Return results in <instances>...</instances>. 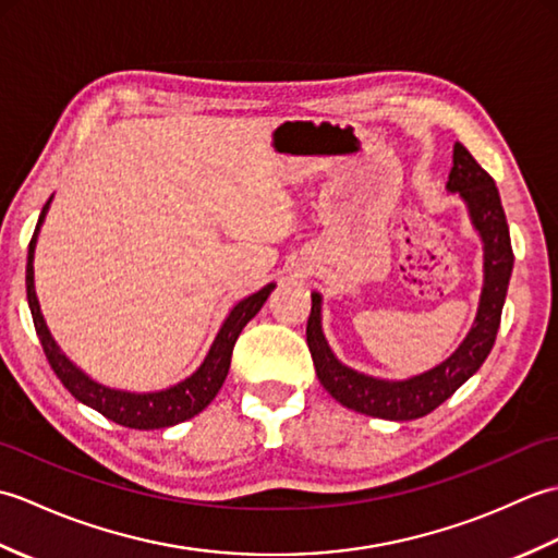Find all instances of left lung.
<instances>
[{
	"instance_id": "1",
	"label": "left lung",
	"mask_w": 558,
	"mask_h": 558,
	"mask_svg": "<svg viewBox=\"0 0 558 558\" xmlns=\"http://www.w3.org/2000/svg\"><path fill=\"white\" fill-rule=\"evenodd\" d=\"M448 189L458 192L470 208L472 222L484 240V290L480 312L465 342L438 364L436 369L408 381H381L348 369L336 360L322 333V298L312 294V314L306 322V345L316 366L318 381L340 405L381 420H417L436 410L475 374L494 348L501 326V312L513 270V246L508 232L506 213L499 189L492 174L470 156V150L456 144L453 168L448 174Z\"/></svg>"
}]
</instances>
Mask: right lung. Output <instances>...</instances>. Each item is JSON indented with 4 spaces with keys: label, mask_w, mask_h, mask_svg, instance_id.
I'll return each mask as SVG.
<instances>
[{
    "label": "right lung",
    "mask_w": 558,
    "mask_h": 558,
    "mask_svg": "<svg viewBox=\"0 0 558 558\" xmlns=\"http://www.w3.org/2000/svg\"><path fill=\"white\" fill-rule=\"evenodd\" d=\"M47 206H50V201L43 206L38 225H35L33 240L28 244L26 294H28V306H31L35 333H38L45 357H47V362H50L52 372L57 374L59 381L64 384V388L76 400L86 402V405H90L93 410H98L102 417H108L122 426H129V429H162V426H172V424H180L184 420H192L194 414L208 408V402L218 396L220 386L225 384V376H228V372H230V360H232V350H234L236 338H240L242 328L258 314V310L264 306L268 294L276 286L268 282L266 288H260L258 292L252 294V298H246L234 306L230 316L225 318L220 333H218L216 342H213V348L208 352V357L204 360V364L198 366L196 374L184 378L182 384H177L168 390H158V393H124V390L105 388L96 381H90L86 374L78 372L76 366L71 364L62 352H59V348L54 345V340L50 336V330H47V326L43 322L38 298H35L33 252H35V236H38Z\"/></svg>",
    "instance_id": "right-lung-1"
}]
</instances>
